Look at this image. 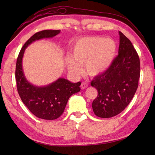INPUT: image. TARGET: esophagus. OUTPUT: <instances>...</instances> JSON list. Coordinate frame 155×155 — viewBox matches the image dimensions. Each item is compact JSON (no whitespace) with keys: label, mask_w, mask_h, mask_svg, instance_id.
I'll list each match as a JSON object with an SVG mask.
<instances>
[{"label":"esophagus","mask_w":155,"mask_h":155,"mask_svg":"<svg viewBox=\"0 0 155 155\" xmlns=\"http://www.w3.org/2000/svg\"><path fill=\"white\" fill-rule=\"evenodd\" d=\"M81 87L82 89H85V88H87L88 87V84L86 83H82L81 85Z\"/></svg>","instance_id":"obj_1"}]
</instances>
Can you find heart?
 Returning a JSON list of instances; mask_svg holds the SVG:
<instances>
[{
    "label": "heart",
    "mask_w": 155,
    "mask_h": 155,
    "mask_svg": "<svg viewBox=\"0 0 155 155\" xmlns=\"http://www.w3.org/2000/svg\"><path fill=\"white\" fill-rule=\"evenodd\" d=\"M116 52L117 44L113 39L101 37L81 38L74 44L71 57L66 58V64L68 71L74 77L82 74L81 66L84 64L87 75L98 77L109 68Z\"/></svg>",
    "instance_id": "b5f03b06"
}]
</instances>
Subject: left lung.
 <instances>
[{
    "label": "left lung",
    "mask_w": 155,
    "mask_h": 155,
    "mask_svg": "<svg viewBox=\"0 0 155 155\" xmlns=\"http://www.w3.org/2000/svg\"><path fill=\"white\" fill-rule=\"evenodd\" d=\"M118 33V55L104 73L91 82L98 91L92 107L101 118L113 117L124 110L136 93L140 78L139 55L129 39L121 32Z\"/></svg>",
    "instance_id": "left-lung-1"
}]
</instances>
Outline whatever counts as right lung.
<instances>
[{
    "instance_id": "1",
    "label": "right lung",
    "mask_w": 155,
    "mask_h": 155,
    "mask_svg": "<svg viewBox=\"0 0 155 155\" xmlns=\"http://www.w3.org/2000/svg\"><path fill=\"white\" fill-rule=\"evenodd\" d=\"M60 32L59 30H45L35 33L25 42L16 61L15 78L19 96L32 114L45 120L57 119L63 113L68 98L81 91V83H73L64 78H59L47 86H35L25 77L22 58L28 45L41 39L54 37Z\"/></svg>"
}]
</instances>
